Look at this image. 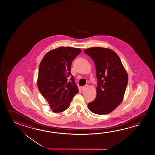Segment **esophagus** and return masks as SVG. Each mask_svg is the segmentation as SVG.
<instances>
[{
    "label": "esophagus",
    "instance_id": "1",
    "mask_svg": "<svg viewBox=\"0 0 155 155\" xmlns=\"http://www.w3.org/2000/svg\"><path fill=\"white\" fill-rule=\"evenodd\" d=\"M88 87H89V86L88 84H86L84 86L82 87V90L84 91H86L87 89L88 88Z\"/></svg>",
    "mask_w": 155,
    "mask_h": 155
}]
</instances>
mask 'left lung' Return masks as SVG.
Instances as JSON below:
<instances>
[{"instance_id":"left-lung-1","label":"left lung","mask_w":155,"mask_h":155,"mask_svg":"<svg viewBox=\"0 0 155 155\" xmlns=\"http://www.w3.org/2000/svg\"><path fill=\"white\" fill-rule=\"evenodd\" d=\"M84 51L94 61L97 79V96L88 108L97 114L110 113L123 101L127 73L118 55L110 49L90 48Z\"/></svg>"}]
</instances>
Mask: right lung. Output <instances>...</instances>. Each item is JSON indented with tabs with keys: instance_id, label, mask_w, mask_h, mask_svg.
<instances>
[{
	"instance_id": "add662e5",
	"label": "right lung",
	"mask_w": 155,
	"mask_h": 155,
	"mask_svg": "<svg viewBox=\"0 0 155 155\" xmlns=\"http://www.w3.org/2000/svg\"><path fill=\"white\" fill-rule=\"evenodd\" d=\"M81 52L79 48L61 47L48 52L40 63L37 86L53 112L67 110L79 92L73 76L70 81L68 78L72 61Z\"/></svg>"
}]
</instances>
